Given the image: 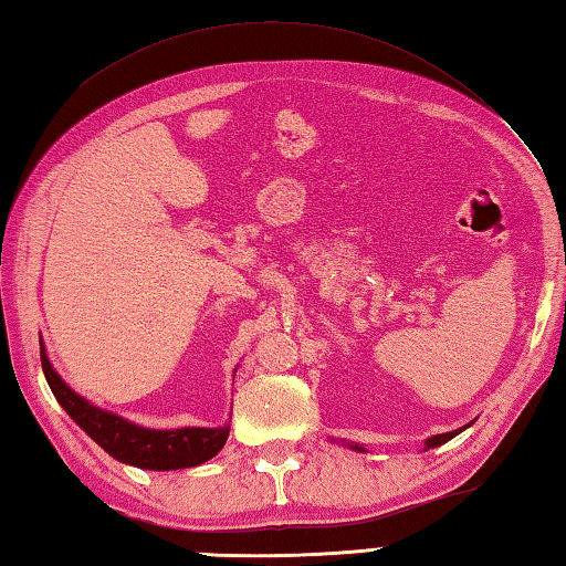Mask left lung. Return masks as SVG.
I'll list each match as a JSON object with an SVG mask.
<instances>
[{
	"mask_svg": "<svg viewBox=\"0 0 566 566\" xmlns=\"http://www.w3.org/2000/svg\"><path fill=\"white\" fill-rule=\"evenodd\" d=\"M469 426H472V423H467L464 428H469ZM464 428H460V430H452V432H440V436H432V438H428V440H426V450H430V448H440L442 442L452 440V438L457 436V432H462ZM350 448H353V450H357V452H365L363 444H350Z\"/></svg>",
	"mask_w": 566,
	"mask_h": 566,
	"instance_id": "8db88e82",
	"label": "left lung"
}]
</instances>
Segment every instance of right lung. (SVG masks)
Returning <instances> with one entry per match:
<instances>
[{
    "label": "right lung",
    "instance_id": "obj_1",
    "mask_svg": "<svg viewBox=\"0 0 566 566\" xmlns=\"http://www.w3.org/2000/svg\"><path fill=\"white\" fill-rule=\"evenodd\" d=\"M41 365L48 387H51L57 403L65 408L67 416L109 452L114 460L134 464L140 469H155V472H170V469H187L211 460L226 444L228 426L223 428H177V430H153L130 423V420L104 411L82 399L60 379L51 359L45 355L41 343Z\"/></svg>",
    "mask_w": 566,
    "mask_h": 566
}]
</instances>
